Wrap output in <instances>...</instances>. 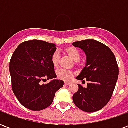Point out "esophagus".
Here are the masks:
<instances>
[{
  "label": "esophagus",
  "mask_w": 128,
  "mask_h": 128,
  "mask_svg": "<svg viewBox=\"0 0 128 128\" xmlns=\"http://www.w3.org/2000/svg\"><path fill=\"white\" fill-rule=\"evenodd\" d=\"M70 82H65V83H64V85H65V86H68Z\"/></svg>",
  "instance_id": "1"
}]
</instances>
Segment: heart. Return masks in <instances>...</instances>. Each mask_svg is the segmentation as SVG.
I'll return each mask as SVG.
<instances>
[{"instance_id":"obj_1","label":"heart","mask_w":128,"mask_h":128,"mask_svg":"<svg viewBox=\"0 0 128 128\" xmlns=\"http://www.w3.org/2000/svg\"><path fill=\"white\" fill-rule=\"evenodd\" d=\"M64 53L72 59L75 62H78L80 59V51L74 46H67L64 48ZM60 56L58 51H56L51 56L50 61L53 64L54 68H58L60 66ZM57 78L60 80L64 82H70L75 76V72L65 70H59L56 72Z\"/></svg>"}]
</instances>
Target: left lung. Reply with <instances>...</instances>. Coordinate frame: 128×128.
<instances>
[{
	"label": "left lung",
	"mask_w": 128,
	"mask_h": 128,
	"mask_svg": "<svg viewBox=\"0 0 128 128\" xmlns=\"http://www.w3.org/2000/svg\"><path fill=\"white\" fill-rule=\"evenodd\" d=\"M82 49L86 64L77 80L88 82L87 88L78 84L72 96L75 105L86 112L101 110L112 97L118 80V67L115 56L109 47L94 40H85L72 44Z\"/></svg>",
	"instance_id": "obj_1"
}]
</instances>
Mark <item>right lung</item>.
<instances>
[{
	"label": "right lung",
	"mask_w": 128,
	"mask_h": 128,
	"mask_svg": "<svg viewBox=\"0 0 128 128\" xmlns=\"http://www.w3.org/2000/svg\"><path fill=\"white\" fill-rule=\"evenodd\" d=\"M56 46L55 44L32 40L21 43L12 56L10 71L13 92L29 110L40 111L48 107L56 92L64 86V82L58 80L41 84L57 77L50 61Z\"/></svg>",
	"instance_id": "1"
}]
</instances>
